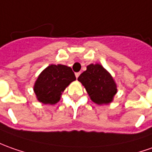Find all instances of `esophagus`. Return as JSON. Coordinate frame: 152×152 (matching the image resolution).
<instances>
[{
  "instance_id": "obj_1",
  "label": "esophagus",
  "mask_w": 152,
  "mask_h": 152,
  "mask_svg": "<svg viewBox=\"0 0 152 152\" xmlns=\"http://www.w3.org/2000/svg\"><path fill=\"white\" fill-rule=\"evenodd\" d=\"M80 72H76V74H75V75H76V78H78V77H79V76H80Z\"/></svg>"
}]
</instances>
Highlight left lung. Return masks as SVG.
<instances>
[{"instance_id":"left-lung-1","label":"left lung","mask_w":152,"mask_h":152,"mask_svg":"<svg viewBox=\"0 0 152 152\" xmlns=\"http://www.w3.org/2000/svg\"><path fill=\"white\" fill-rule=\"evenodd\" d=\"M77 80L85 86L91 99L96 104H108L117 89L111 76L99 64H91Z\"/></svg>"}]
</instances>
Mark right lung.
Returning a JSON list of instances; mask_svg holds the SVG:
<instances>
[{"mask_svg":"<svg viewBox=\"0 0 152 152\" xmlns=\"http://www.w3.org/2000/svg\"><path fill=\"white\" fill-rule=\"evenodd\" d=\"M76 76L72 68L64 65H50L38 76L34 91L39 102L44 104H55L61 95Z\"/></svg>","mask_w":152,"mask_h":152,"instance_id":"1","label":"right lung"}]
</instances>
